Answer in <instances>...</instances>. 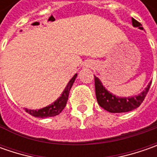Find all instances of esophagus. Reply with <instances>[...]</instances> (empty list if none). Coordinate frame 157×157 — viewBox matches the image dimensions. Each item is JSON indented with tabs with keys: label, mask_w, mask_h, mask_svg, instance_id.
<instances>
[{
	"label": "esophagus",
	"mask_w": 157,
	"mask_h": 157,
	"mask_svg": "<svg viewBox=\"0 0 157 157\" xmlns=\"http://www.w3.org/2000/svg\"><path fill=\"white\" fill-rule=\"evenodd\" d=\"M88 66H89V67H91V66H92V64H88Z\"/></svg>",
	"instance_id": "1"
}]
</instances>
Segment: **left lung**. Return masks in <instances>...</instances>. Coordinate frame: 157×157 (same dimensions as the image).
I'll list each match as a JSON object with an SVG mask.
<instances>
[{"instance_id": "1", "label": "left lung", "mask_w": 157, "mask_h": 157, "mask_svg": "<svg viewBox=\"0 0 157 157\" xmlns=\"http://www.w3.org/2000/svg\"><path fill=\"white\" fill-rule=\"evenodd\" d=\"M132 22L135 27H139V29H143L142 24L138 21H136V19L132 18ZM94 84H95L96 98L99 105L102 108L110 113H126L137 108L144 100L151 86V82H150L148 84V87L138 96L131 97V98H119L107 92L105 88L102 86L100 79L95 76H94Z\"/></svg>"}]
</instances>
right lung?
<instances>
[{
  "mask_svg": "<svg viewBox=\"0 0 157 157\" xmlns=\"http://www.w3.org/2000/svg\"><path fill=\"white\" fill-rule=\"evenodd\" d=\"M77 77V74L74 75V77L70 80L68 83L66 88L64 89L63 94L61 95L60 98H58L54 103H52V105H48L46 107H44L39 110H30V109H25V111L29 113V114H31L32 116L39 118H45V117H52V116H56L57 114H59L61 112L63 111V109L65 107L68 97H69V93L71 88L72 86L73 83L75 81V78Z\"/></svg>",
  "mask_w": 157,
  "mask_h": 157,
  "instance_id": "obj_1",
  "label": "right lung"
}]
</instances>
